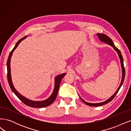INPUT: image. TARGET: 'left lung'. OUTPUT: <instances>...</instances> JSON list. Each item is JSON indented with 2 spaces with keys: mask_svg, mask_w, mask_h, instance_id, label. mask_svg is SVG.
Returning a JSON list of instances; mask_svg holds the SVG:
<instances>
[{
  "mask_svg": "<svg viewBox=\"0 0 131 131\" xmlns=\"http://www.w3.org/2000/svg\"><path fill=\"white\" fill-rule=\"evenodd\" d=\"M97 35L99 39H100V40L103 42H104L105 43H106L107 44H109L110 46H112L114 49L115 50L118 55V57L120 58V62H121V68H122V79H121V84L118 87V88L117 89V90H116V91L115 92L113 96L111 97L110 98H109L108 100H106V101H104L103 102H102V103H88V102H85L84 100H82V99L80 97V99L81 100V101L85 103L86 105H89V106H101L103 105H104L106 103H108L110 102V101H112L114 98L115 97V96L116 95V94L117 93V92H118V91H119L120 89L121 88V87L123 84V82H124V79H125V67H124V59H123V57L122 54L121 53L120 51L118 50L117 47L115 46L114 42H113L112 40L108 36H107L106 35L104 34H101V33H97Z\"/></svg>",
  "mask_w": 131,
  "mask_h": 131,
  "instance_id": "obj_1",
  "label": "left lung"
}]
</instances>
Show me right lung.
<instances>
[{"instance_id": "add662e5", "label": "right lung", "mask_w": 131, "mask_h": 131, "mask_svg": "<svg viewBox=\"0 0 131 131\" xmlns=\"http://www.w3.org/2000/svg\"><path fill=\"white\" fill-rule=\"evenodd\" d=\"M27 36H26L25 37H23V38L21 39L20 40H19L16 43V44L15 45V47H14V49L12 50V51L10 52L9 56L8 57V59H7V80H8V82L9 86L10 87V88L12 90V91L15 94L16 96L19 100H20L23 103L25 104L26 105L29 106L31 107H33V108H43V107H46L50 105L54 101V100H56V98L57 97V94L59 91V85H60L62 79L65 76V75L66 73H63L62 74H60L59 75H57V77H55L54 78V88L53 92L52 94H51V96L49 98H47V100L45 101H33L30 100H28V99L23 97V96L21 94H19L17 90L15 89L14 88V86L13 84V81H12V79H11V69H10V61H11V57L12 56V54H13V53L14 51V50L16 49V47L18 46V44L19 43L21 42L22 40H23V39L26 38Z\"/></svg>"}]
</instances>
